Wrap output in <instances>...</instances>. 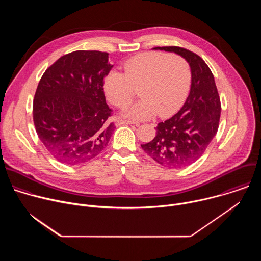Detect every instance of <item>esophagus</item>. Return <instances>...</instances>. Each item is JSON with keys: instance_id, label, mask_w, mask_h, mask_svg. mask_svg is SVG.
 <instances>
[{"instance_id": "esophagus-1", "label": "esophagus", "mask_w": 261, "mask_h": 261, "mask_svg": "<svg viewBox=\"0 0 261 261\" xmlns=\"http://www.w3.org/2000/svg\"><path fill=\"white\" fill-rule=\"evenodd\" d=\"M132 124H135L136 126L138 125L137 123H134L132 121H126V120H118L116 122V126H121V125H132Z\"/></svg>"}]
</instances>
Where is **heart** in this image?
Wrapping results in <instances>:
<instances>
[{"label":"heart","mask_w":261,"mask_h":261,"mask_svg":"<svg viewBox=\"0 0 261 261\" xmlns=\"http://www.w3.org/2000/svg\"><path fill=\"white\" fill-rule=\"evenodd\" d=\"M191 72L179 56L146 51L129 59L124 73L110 71L103 84L108 101L117 107L132 102L136 90L141 100L126 108L123 115L133 120H150L157 114L166 118L180 107L188 95Z\"/></svg>","instance_id":"1"}]
</instances>
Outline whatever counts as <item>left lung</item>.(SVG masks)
I'll return each mask as SVG.
<instances>
[{"mask_svg":"<svg viewBox=\"0 0 261 261\" xmlns=\"http://www.w3.org/2000/svg\"><path fill=\"white\" fill-rule=\"evenodd\" d=\"M154 49L175 53L189 63L191 89L178 113L159 123L157 135L141 147L158 164L180 168L199 159L216 135L221 115L220 97L211 69L198 55L178 46Z\"/></svg>","mask_w":261,"mask_h":261,"instance_id":"8db88e82","label":"left lung"}]
</instances>
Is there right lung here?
I'll return each mask as SVG.
<instances>
[{
	"label": "right lung",
	"instance_id": "add662e5",
	"mask_svg": "<svg viewBox=\"0 0 261 261\" xmlns=\"http://www.w3.org/2000/svg\"><path fill=\"white\" fill-rule=\"evenodd\" d=\"M113 68L108 54L76 50L46 69L33 101V120L41 142L58 161L79 165L97 157L115 124L105 101L104 79Z\"/></svg>",
	"mask_w": 261,
	"mask_h": 261
}]
</instances>
